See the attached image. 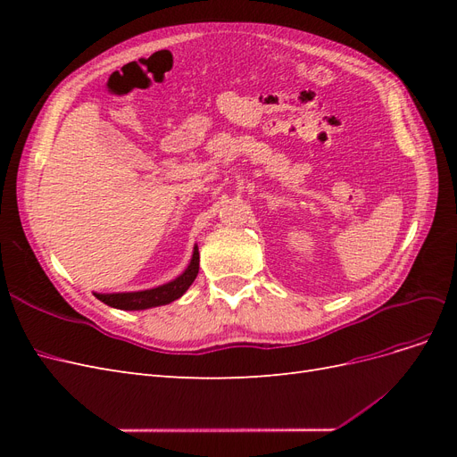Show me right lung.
<instances>
[{"instance_id":"add662e5","label":"right lung","mask_w":457,"mask_h":457,"mask_svg":"<svg viewBox=\"0 0 457 457\" xmlns=\"http://www.w3.org/2000/svg\"><path fill=\"white\" fill-rule=\"evenodd\" d=\"M200 269V253L198 245H195L188 267L168 284H162L150 289H141V292H121V294H93L96 299L103 301L104 305L121 309V311H145L152 307H162L168 303L181 297L187 289L195 282Z\"/></svg>"}]
</instances>
